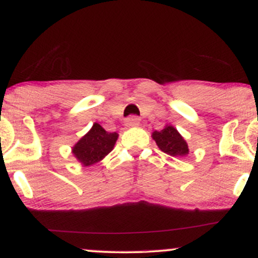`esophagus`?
I'll return each instance as SVG.
<instances>
[{
  "label": "esophagus",
  "instance_id": "1",
  "mask_svg": "<svg viewBox=\"0 0 258 258\" xmlns=\"http://www.w3.org/2000/svg\"><path fill=\"white\" fill-rule=\"evenodd\" d=\"M139 120L137 116H130V117H127L126 119V126L127 127H135V126H138L139 125Z\"/></svg>",
  "mask_w": 258,
  "mask_h": 258
}]
</instances>
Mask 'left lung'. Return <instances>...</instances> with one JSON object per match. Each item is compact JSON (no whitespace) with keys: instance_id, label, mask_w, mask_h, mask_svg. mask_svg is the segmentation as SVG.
I'll return each instance as SVG.
<instances>
[{"instance_id":"8db88e82","label":"left lung","mask_w":258,"mask_h":258,"mask_svg":"<svg viewBox=\"0 0 258 258\" xmlns=\"http://www.w3.org/2000/svg\"><path fill=\"white\" fill-rule=\"evenodd\" d=\"M152 137L161 152L166 153L173 158L185 156L189 153L188 144L184 138L179 135V132L173 126L167 125L161 131H154Z\"/></svg>"}]
</instances>
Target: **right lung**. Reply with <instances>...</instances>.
I'll return each mask as SVG.
<instances>
[{
    "mask_svg": "<svg viewBox=\"0 0 258 258\" xmlns=\"http://www.w3.org/2000/svg\"><path fill=\"white\" fill-rule=\"evenodd\" d=\"M116 132H106L99 123L92 128L73 147V154L84 166H91L100 161L111 152L116 143Z\"/></svg>",
    "mask_w": 258,
    "mask_h": 258,
    "instance_id": "add662e5",
    "label": "right lung"
}]
</instances>
